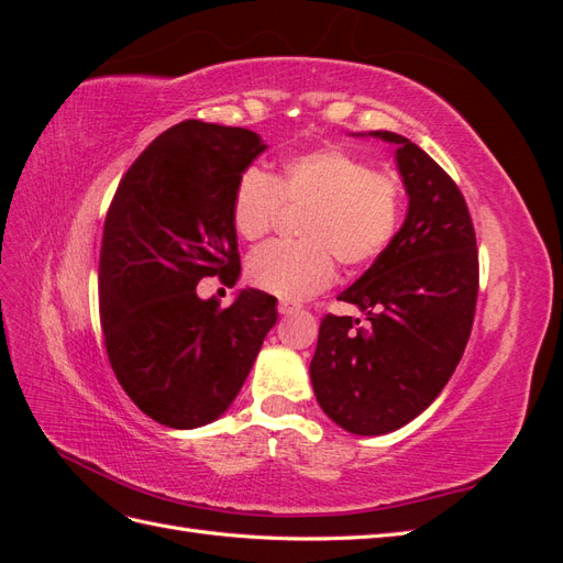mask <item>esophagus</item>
Instances as JSON below:
<instances>
[{
    "label": "esophagus",
    "instance_id": "obj_1",
    "mask_svg": "<svg viewBox=\"0 0 563 563\" xmlns=\"http://www.w3.org/2000/svg\"><path fill=\"white\" fill-rule=\"evenodd\" d=\"M277 310H279V314H284V317H291V314H296L300 308H298V305H294V302L282 300V302L277 305Z\"/></svg>",
    "mask_w": 563,
    "mask_h": 563
}]
</instances>
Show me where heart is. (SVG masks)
<instances>
[{"mask_svg":"<svg viewBox=\"0 0 563 563\" xmlns=\"http://www.w3.org/2000/svg\"><path fill=\"white\" fill-rule=\"evenodd\" d=\"M284 203L308 207L300 216L302 242H272L251 253L253 286L286 300H302L335 275V261L362 267L389 246L401 218V185L340 147L288 157L272 178L249 168L234 187L232 223L244 240L265 236Z\"/></svg>","mask_w":563,"mask_h":563,"instance_id":"1","label":"heart"}]
</instances>
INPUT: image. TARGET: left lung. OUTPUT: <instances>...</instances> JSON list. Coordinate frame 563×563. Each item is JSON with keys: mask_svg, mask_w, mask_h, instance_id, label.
<instances>
[{"mask_svg": "<svg viewBox=\"0 0 563 563\" xmlns=\"http://www.w3.org/2000/svg\"><path fill=\"white\" fill-rule=\"evenodd\" d=\"M368 135L397 147L408 209L389 246L338 296L364 323L321 319L310 380L335 424L378 437L418 418L453 376L472 331L479 258L467 203L444 168L399 133Z\"/></svg>", "mask_w": 563, "mask_h": 563, "instance_id": "8db88e82", "label": "left lung"}]
</instances>
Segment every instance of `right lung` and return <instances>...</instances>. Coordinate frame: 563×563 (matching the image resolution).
Masks as SVG:
<instances>
[{
  "label": "right lung",
  "mask_w": 563,
  "mask_h": 563,
  "mask_svg": "<svg viewBox=\"0 0 563 563\" xmlns=\"http://www.w3.org/2000/svg\"><path fill=\"white\" fill-rule=\"evenodd\" d=\"M265 150L255 131L187 119L145 147L110 203L100 327L119 385L166 428L223 416L277 323V298L255 288L230 308L197 296L199 279L242 272L232 197Z\"/></svg>",
  "instance_id": "right-lung-1"
}]
</instances>
